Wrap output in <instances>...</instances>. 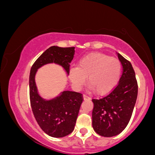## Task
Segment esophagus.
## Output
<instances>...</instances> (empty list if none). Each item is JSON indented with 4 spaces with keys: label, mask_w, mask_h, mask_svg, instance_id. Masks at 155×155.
Wrapping results in <instances>:
<instances>
[{
    "label": "esophagus",
    "mask_w": 155,
    "mask_h": 155,
    "mask_svg": "<svg viewBox=\"0 0 155 155\" xmlns=\"http://www.w3.org/2000/svg\"><path fill=\"white\" fill-rule=\"evenodd\" d=\"M83 97H84V99H90V97H88L87 95H83Z\"/></svg>",
    "instance_id": "obj_1"
}]
</instances>
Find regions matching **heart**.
<instances>
[{
	"mask_svg": "<svg viewBox=\"0 0 155 155\" xmlns=\"http://www.w3.org/2000/svg\"><path fill=\"white\" fill-rule=\"evenodd\" d=\"M122 64L118 59L102 53H92L81 58L76 68L70 70L71 82L80 87L87 77V84L96 94L104 95L114 89L120 79Z\"/></svg>",
	"mask_w": 155,
	"mask_h": 155,
	"instance_id": "b5f03b06",
	"label": "heart"
}]
</instances>
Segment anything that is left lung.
Returning a JSON list of instances; mask_svg holds the SVG:
<instances>
[{"label":"left lung","mask_w":155,"mask_h":155,"mask_svg":"<svg viewBox=\"0 0 155 155\" xmlns=\"http://www.w3.org/2000/svg\"><path fill=\"white\" fill-rule=\"evenodd\" d=\"M118 58L123 73L117 85L107 95L92 100V127L104 137L117 136L127 127L138 95V83L130 62L119 53Z\"/></svg>","instance_id":"1"}]
</instances>
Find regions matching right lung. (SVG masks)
Wrapping results in <instances>:
<instances>
[{"mask_svg": "<svg viewBox=\"0 0 155 155\" xmlns=\"http://www.w3.org/2000/svg\"><path fill=\"white\" fill-rule=\"evenodd\" d=\"M75 47H49L32 65L29 77L30 101L35 120L44 133L54 138H62L73 132L81 103V93L64 91L56 98L45 101L39 96L35 83L38 68L47 63H54L70 72V63L74 55Z\"/></svg>", "mask_w": 155, "mask_h": 155, "instance_id": "add662e5", "label": "right lung"}]
</instances>
